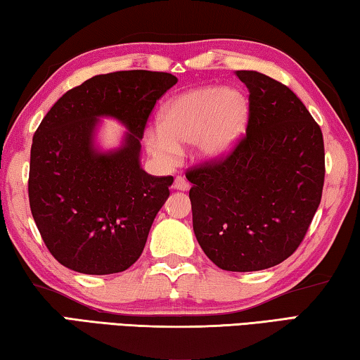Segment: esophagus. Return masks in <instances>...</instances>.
Returning a JSON list of instances; mask_svg holds the SVG:
<instances>
[{
  "instance_id": "obj_1",
  "label": "esophagus",
  "mask_w": 360,
  "mask_h": 360,
  "mask_svg": "<svg viewBox=\"0 0 360 360\" xmlns=\"http://www.w3.org/2000/svg\"><path fill=\"white\" fill-rule=\"evenodd\" d=\"M174 190H179V191H188L190 190V184H188L185 176H175L174 180Z\"/></svg>"
}]
</instances>
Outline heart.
Instances as JSON below:
<instances>
[{
    "label": "heart",
    "instance_id": "1",
    "mask_svg": "<svg viewBox=\"0 0 360 360\" xmlns=\"http://www.w3.org/2000/svg\"><path fill=\"white\" fill-rule=\"evenodd\" d=\"M249 120V100L238 89L205 86L174 97L159 113V131L145 135L146 150L159 162L172 166L180 145H194L205 161L225 158L243 137Z\"/></svg>",
    "mask_w": 360,
    "mask_h": 360
}]
</instances>
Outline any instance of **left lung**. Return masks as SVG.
<instances>
[{"label":"left lung","mask_w":360,"mask_h":360,"mask_svg":"<svg viewBox=\"0 0 360 360\" xmlns=\"http://www.w3.org/2000/svg\"><path fill=\"white\" fill-rule=\"evenodd\" d=\"M236 76L249 89L245 135L186 179L201 249L219 268L247 273L302 244L321 204L326 153L319 124L287 86L250 70Z\"/></svg>","instance_id":"obj_1"}]
</instances>
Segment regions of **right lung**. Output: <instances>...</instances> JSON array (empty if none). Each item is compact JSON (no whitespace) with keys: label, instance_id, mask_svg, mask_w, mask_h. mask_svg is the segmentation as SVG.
Masks as SVG:
<instances>
[{"label":"right lung","instance_id":"obj_1","mask_svg":"<svg viewBox=\"0 0 360 360\" xmlns=\"http://www.w3.org/2000/svg\"><path fill=\"white\" fill-rule=\"evenodd\" d=\"M174 75L129 70L97 75L57 100L33 135L28 198L32 215L56 260L82 274H113L139 260L174 176L140 166L148 116ZM128 132L120 149L100 152V117Z\"/></svg>","mask_w":360,"mask_h":360}]
</instances>
